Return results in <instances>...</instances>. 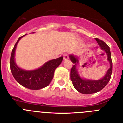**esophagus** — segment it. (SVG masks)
<instances>
[{
  "mask_svg": "<svg viewBox=\"0 0 123 123\" xmlns=\"http://www.w3.org/2000/svg\"><path fill=\"white\" fill-rule=\"evenodd\" d=\"M63 58H64V60H66V59H68V55L67 53H64L63 55Z\"/></svg>",
  "mask_w": 123,
  "mask_h": 123,
  "instance_id": "obj_1",
  "label": "esophagus"
}]
</instances>
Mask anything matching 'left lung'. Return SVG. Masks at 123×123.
Here are the masks:
<instances>
[{
    "mask_svg": "<svg viewBox=\"0 0 123 123\" xmlns=\"http://www.w3.org/2000/svg\"><path fill=\"white\" fill-rule=\"evenodd\" d=\"M97 43L100 46L101 49L105 50L108 55V60L110 63V68L107 71V73L104 77L98 80H91L83 79L79 76L76 70V65L78 63V60L73 55H70V58L74 64L70 71V79L75 89L79 92L84 94H89L97 92L102 90L108 84L111 77L112 73V61L109 47L102 40L96 38Z\"/></svg>",
    "mask_w": 123,
    "mask_h": 123,
    "instance_id": "8db88e82",
    "label": "left lung"
}]
</instances>
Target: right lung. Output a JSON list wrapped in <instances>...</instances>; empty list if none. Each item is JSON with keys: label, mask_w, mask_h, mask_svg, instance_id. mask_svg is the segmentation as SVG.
<instances>
[{"label": "right lung", "mask_w": 123, "mask_h": 123, "mask_svg": "<svg viewBox=\"0 0 123 123\" xmlns=\"http://www.w3.org/2000/svg\"><path fill=\"white\" fill-rule=\"evenodd\" d=\"M23 36L19 38L12 50L10 58V68L12 74L17 82L25 88L34 90L45 88L52 81L55 70L62 62L63 57L49 61L37 70L26 71L20 68L15 64L14 55L17 44Z\"/></svg>", "instance_id": "obj_1"}]
</instances>
